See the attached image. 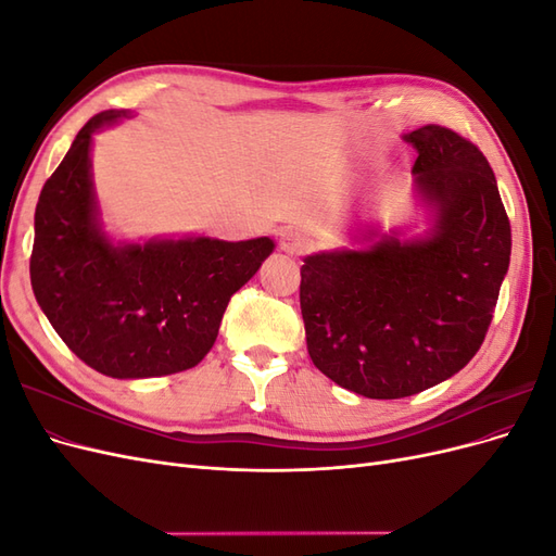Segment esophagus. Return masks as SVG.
<instances>
[{
  "label": "esophagus",
  "instance_id": "34e87169",
  "mask_svg": "<svg viewBox=\"0 0 556 556\" xmlns=\"http://www.w3.org/2000/svg\"><path fill=\"white\" fill-rule=\"evenodd\" d=\"M308 248H311L308 239L296 229H285L280 233V250L288 252V255H304Z\"/></svg>",
  "mask_w": 556,
  "mask_h": 556
}]
</instances>
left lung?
<instances>
[{"label": "left lung", "instance_id": "8db88e82", "mask_svg": "<svg viewBox=\"0 0 556 556\" xmlns=\"http://www.w3.org/2000/svg\"><path fill=\"white\" fill-rule=\"evenodd\" d=\"M413 192L427 229L357 227L341 248L301 266V315L313 364L366 399H403L476 357L510 264V223L494 172L452 129L427 125Z\"/></svg>", "mask_w": 556, "mask_h": 556}]
</instances>
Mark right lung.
<instances>
[{
  "label": "right lung",
  "instance_id": "obj_1",
  "mask_svg": "<svg viewBox=\"0 0 556 556\" xmlns=\"http://www.w3.org/2000/svg\"><path fill=\"white\" fill-rule=\"evenodd\" d=\"M129 111L83 127L39 194L31 290L60 339L109 378L188 371L208 355L233 292L260 271L268 237L113 241L92 182V137Z\"/></svg>",
  "mask_w": 556,
  "mask_h": 556
}]
</instances>
